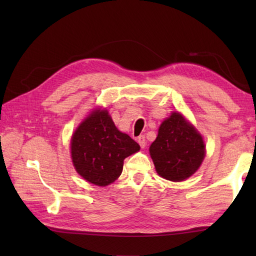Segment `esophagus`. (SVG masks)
<instances>
[{"label": "esophagus", "instance_id": "34e87169", "mask_svg": "<svg viewBox=\"0 0 256 256\" xmlns=\"http://www.w3.org/2000/svg\"><path fill=\"white\" fill-rule=\"evenodd\" d=\"M138 144H140V146L142 148H144L145 146H146V140H145V136L144 135H140V136H138Z\"/></svg>", "mask_w": 256, "mask_h": 256}]
</instances>
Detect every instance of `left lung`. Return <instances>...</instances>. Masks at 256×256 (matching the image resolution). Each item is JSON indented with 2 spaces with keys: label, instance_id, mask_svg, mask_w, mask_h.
<instances>
[{
  "label": "left lung",
  "instance_id": "1",
  "mask_svg": "<svg viewBox=\"0 0 256 256\" xmlns=\"http://www.w3.org/2000/svg\"><path fill=\"white\" fill-rule=\"evenodd\" d=\"M150 153L160 176L182 182L200 167L204 158V144L192 125L180 113L174 112L160 124Z\"/></svg>",
  "mask_w": 256,
  "mask_h": 256
}]
</instances>
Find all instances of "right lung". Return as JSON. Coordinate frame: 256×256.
I'll return each instance as SVG.
<instances>
[{
  "instance_id": "1",
  "label": "right lung",
  "mask_w": 256,
  "mask_h": 256,
  "mask_svg": "<svg viewBox=\"0 0 256 256\" xmlns=\"http://www.w3.org/2000/svg\"><path fill=\"white\" fill-rule=\"evenodd\" d=\"M140 145L120 132L106 110H96L79 125L72 138V157L79 175L106 186L121 175L123 160Z\"/></svg>"
}]
</instances>
